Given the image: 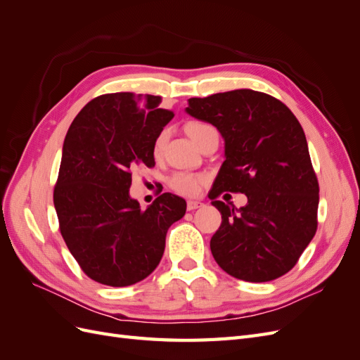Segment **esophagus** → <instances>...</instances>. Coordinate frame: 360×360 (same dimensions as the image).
<instances>
[{
    "label": "esophagus",
    "mask_w": 360,
    "mask_h": 360,
    "mask_svg": "<svg viewBox=\"0 0 360 360\" xmlns=\"http://www.w3.org/2000/svg\"><path fill=\"white\" fill-rule=\"evenodd\" d=\"M204 204L201 202V201H193V200H189L188 201V205H186V209L189 210V212H192V210H197V209H200V207H202Z\"/></svg>",
    "instance_id": "1"
}]
</instances>
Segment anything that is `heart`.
I'll use <instances>...</instances> for the list:
<instances>
[{
  "instance_id": "1",
  "label": "heart",
  "mask_w": 360,
  "mask_h": 360,
  "mask_svg": "<svg viewBox=\"0 0 360 360\" xmlns=\"http://www.w3.org/2000/svg\"><path fill=\"white\" fill-rule=\"evenodd\" d=\"M209 127V124L205 123H191L188 124L186 130L189 136L195 141L198 139V136L204 132V130H207ZM163 143H165V136H159L156 144H155V151L156 153H159V151L162 150L163 147ZM205 181V177L204 176H200V174H191V172H177L174 174V176L169 179V186L181 193V195H186V197H193V195H197L200 191H201V186Z\"/></svg>"
}]
</instances>
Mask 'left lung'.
Listing matches in <instances>:
<instances>
[{
	"mask_svg": "<svg viewBox=\"0 0 360 360\" xmlns=\"http://www.w3.org/2000/svg\"><path fill=\"white\" fill-rule=\"evenodd\" d=\"M186 112L213 124L225 141V160L209 193L222 214L210 249L228 275L267 282L285 275L317 231L319 181L307 136L281 101L254 90L192 97ZM240 191V210L217 202Z\"/></svg>",
	"mask_w": 360,
	"mask_h": 360,
	"instance_id": "8db88e82",
	"label": "left lung"
}]
</instances>
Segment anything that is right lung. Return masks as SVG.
<instances>
[{
  "instance_id": "obj_1",
  "label": "right lung",
  "mask_w": 360,
  "mask_h": 360,
  "mask_svg": "<svg viewBox=\"0 0 360 360\" xmlns=\"http://www.w3.org/2000/svg\"><path fill=\"white\" fill-rule=\"evenodd\" d=\"M159 96L112 93L86 103L63 144L53 189L60 231L84 274L110 287L146 279L186 201L162 193L146 210L129 195L132 172L155 165V144L174 117Z\"/></svg>"
}]
</instances>
